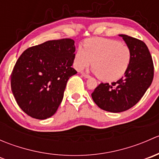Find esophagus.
Returning a JSON list of instances; mask_svg holds the SVG:
<instances>
[{"instance_id":"1","label":"esophagus","mask_w":159,"mask_h":159,"mask_svg":"<svg viewBox=\"0 0 159 159\" xmlns=\"http://www.w3.org/2000/svg\"><path fill=\"white\" fill-rule=\"evenodd\" d=\"M81 75H82V76L84 77V78H91V76H90L89 75H88V74H85V73H81Z\"/></svg>"}]
</instances>
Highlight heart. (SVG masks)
<instances>
[{"mask_svg": "<svg viewBox=\"0 0 159 159\" xmlns=\"http://www.w3.org/2000/svg\"><path fill=\"white\" fill-rule=\"evenodd\" d=\"M131 57V48L121 44V41L107 38H91L85 41L84 48L80 47L77 50L74 66L81 70L92 64L93 70L99 79L113 81L125 74Z\"/></svg>", "mask_w": 159, "mask_h": 159, "instance_id": "1", "label": "heart"}]
</instances>
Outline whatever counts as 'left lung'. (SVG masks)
<instances>
[{
	"label": "left lung",
	"mask_w": 159,
	"mask_h": 159,
	"mask_svg": "<svg viewBox=\"0 0 159 159\" xmlns=\"http://www.w3.org/2000/svg\"><path fill=\"white\" fill-rule=\"evenodd\" d=\"M131 48L132 57L124 77L109 84L101 83L91 94L94 103L102 109L117 113L135 105L150 87L154 65L148 47L143 41L119 34Z\"/></svg>",
	"instance_id": "obj_1"
}]
</instances>
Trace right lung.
Wrapping results in <instances>:
<instances>
[{"label":"right lung","mask_w":159,"mask_h":159,"mask_svg":"<svg viewBox=\"0 0 159 159\" xmlns=\"http://www.w3.org/2000/svg\"><path fill=\"white\" fill-rule=\"evenodd\" d=\"M75 41H48L25 50L17 59L11 79L17 105L29 116L46 119L54 115L64 97L72 68Z\"/></svg>","instance_id":"right-lung-1"}]
</instances>
